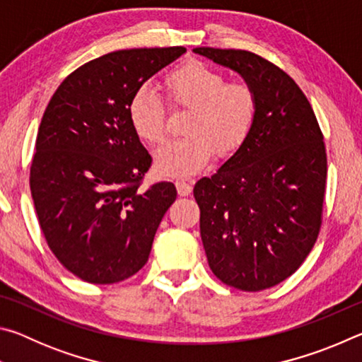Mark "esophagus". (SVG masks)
<instances>
[{
    "label": "esophagus",
    "instance_id": "esophagus-1",
    "mask_svg": "<svg viewBox=\"0 0 362 362\" xmlns=\"http://www.w3.org/2000/svg\"><path fill=\"white\" fill-rule=\"evenodd\" d=\"M175 187H177V192H179L180 196H188L192 193L193 189V182H188V180H177L175 182Z\"/></svg>",
    "mask_w": 362,
    "mask_h": 362
}]
</instances>
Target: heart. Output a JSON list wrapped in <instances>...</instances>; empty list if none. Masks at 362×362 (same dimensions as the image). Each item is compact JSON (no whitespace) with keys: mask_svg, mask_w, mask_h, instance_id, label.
<instances>
[{"mask_svg":"<svg viewBox=\"0 0 362 362\" xmlns=\"http://www.w3.org/2000/svg\"><path fill=\"white\" fill-rule=\"evenodd\" d=\"M169 108L188 110L182 139L164 144L156 151L159 173L187 177L207 166L214 153L228 159L240 151L252 134L259 116V95L246 81H226V76L199 60L175 66L163 79ZM127 118L136 136L156 145L166 131V108L148 88L131 97Z\"/></svg>","mask_w":362,"mask_h":362,"instance_id":"obj_1","label":"heart"}]
</instances>
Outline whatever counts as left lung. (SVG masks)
<instances>
[{
    "label": "left lung",
    "instance_id": "obj_1",
    "mask_svg": "<svg viewBox=\"0 0 362 362\" xmlns=\"http://www.w3.org/2000/svg\"><path fill=\"white\" fill-rule=\"evenodd\" d=\"M193 51L240 73L259 95L247 142L193 189L207 262L226 286L269 289L297 272L320 235L324 136L303 90L279 66L243 49Z\"/></svg>",
    "mask_w": 362,
    "mask_h": 362
}]
</instances>
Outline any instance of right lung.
<instances>
[{"instance_id": "obj_1", "label": "right lung", "mask_w": 362, "mask_h": 362, "mask_svg": "<svg viewBox=\"0 0 362 362\" xmlns=\"http://www.w3.org/2000/svg\"><path fill=\"white\" fill-rule=\"evenodd\" d=\"M185 47L115 51L66 76L42 115L30 189L57 260L90 284L131 278L177 198L174 183L142 189L151 156L127 118L136 90Z\"/></svg>"}]
</instances>
